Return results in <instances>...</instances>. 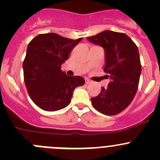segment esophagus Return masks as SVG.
Returning a JSON list of instances; mask_svg holds the SVG:
<instances>
[{"label": "esophagus", "instance_id": "esophagus-1", "mask_svg": "<svg viewBox=\"0 0 160 160\" xmlns=\"http://www.w3.org/2000/svg\"><path fill=\"white\" fill-rule=\"evenodd\" d=\"M90 83H91V81H90L89 79H86V80H85V83H86V84H89Z\"/></svg>", "mask_w": 160, "mask_h": 160}]
</instances>
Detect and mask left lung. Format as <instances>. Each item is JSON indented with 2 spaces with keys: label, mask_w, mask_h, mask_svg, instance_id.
<instances>
[{
  "label": "left lung",
  "mask_w": 160,
  "mask_h": 160,
  "mask_svg": "<svg viewBox=\"0 0 160 160\" xmlns=\"http://www.w3.org/2000/svg\"><path fill=\"white\" fill-rule=\"evenodd\" d=\"M88 40L104 49V71L111 79L108 88L91 98L92 105L102 114L115 115L129 105L138 90L142 71L138 47L125 33L108 30Z\"/></svg>",
  "instance_id": "left-lung-1"
}]
</instances>
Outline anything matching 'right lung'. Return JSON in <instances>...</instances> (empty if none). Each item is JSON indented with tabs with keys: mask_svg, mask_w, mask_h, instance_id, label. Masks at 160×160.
Masks as SVG:
<instances>
[{
	"mask_svg": "<svg viewBox=\"0 0 160 160\" xmlns=\"http://www.w3.org/2000/svg\"><path fill=\"white\" fill-rule=\"evenodd\" d=\"M81 40L46 33L28 43L23 62L24 80L31 99L42 110L56 111L66 108L74 89L84 84L83 77L67 76L61 70L62 64Z\"/></svg>",
	"mask_w": 160,
	"mask_h": 160,
	"instance_id": "obj_1",
	"label": "right lung"
}]
</instances>
